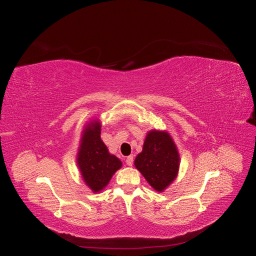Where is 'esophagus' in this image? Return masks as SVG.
Wrapping results in <instances>:
<instances>
[{
  "mask_svg": "<svg viewBox=\"0 0 256 256\" xmlns=\"http://www.w3.org/2000/svg\"><path fill=\"white\" fill-rule=\"evenodd\" d=\"M126 164L129 166H131L134 164V156H128L126 158Z\"/></svg>",
  "mask_w": 256,
  "mask_h": 256,
  "instance_id": "esophagus-1",
  "label": "esophagus"
}]
</instances>
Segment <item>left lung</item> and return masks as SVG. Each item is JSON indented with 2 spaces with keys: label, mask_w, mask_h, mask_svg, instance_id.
I'll list each match as a JSON object with an SVG mask.
<instances>
[{
  "label": "left lung",
  "mask_w": 256,
  "mask_h": 256,
  "mask_svg": "<svg viewBox=\"0 0 256 256\" xmlns=\"http://www.w3.org/2000/svg\"><path fill=\"white\" fill-rule=\"evenodd\" d=\"M180 162V152L172 136L166 131L154 129L146 134L134 166L154 190L164 192L177 177Z\"/></svg>",
  "instance_id": "left-lung-1"
}]
</instances>
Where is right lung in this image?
<instances>
[{"label": "right lung", "instance_id": "obj_1", "mask_svg": "<svg viewBox=\"0 0 256 256\" xmlns=\"http://www.w3.org/2000/svg\"><path fill=\"white\" fill-rule=\"evenodd\" d=\"M100 134V120L97 118L90 120L82 131L76 154V164L81 176L85 184L94 193L104 190L122 164L118 157L109 152Z\"/></svg>", "mask_w": 256, "mask_h": 256}]
</instances>
